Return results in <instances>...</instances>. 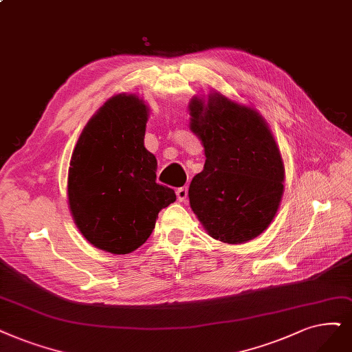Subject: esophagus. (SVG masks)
<instances>
[{
  "label": "esophagus",
  "mask_w": 352,
  "mask_h": 352,
  "mask_svg": "<svg viewBox=\"0 0 352 352\" xmlns=\"http://www.w3.org/2000/svg\"><path fill=\"white\" fill-rule=\"evenodd\" d=\"M187 196H188L187 187H181V188L177 190V199H178V201H187Z\"/></svg>",
  "instance_id": "34e87169"
}]
</instances>
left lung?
Wrapping results in <instances>:
<instances>
[{"instance_id": "obj_1", "label": "left lung", "mask_w": 352, "mask_h": 352, "mask_svg": "<svg viewBox=\"0 0 352 352\" xmlns=\"http://www.w3.org/2000/svg\"><path fill=\"white\" fill-rule=\"evenodd\" d=\"M190 129L204 146L203 171L188 199L206 232L225 243L256 238L274 219L284 191V164L263 116L220 93L192 97Z\"/></svg>"}]
</instances>
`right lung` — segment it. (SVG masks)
Listing matches in <instances>:
<instances>
[{
  "instance_id": "right-lung-1",
  "label": "right lung",
  "mask_w": 352,
  "mask_h": 352,
  "mask_svg": "<svg viewBox=\"0 0 352 352\" xmlns=\"http://www.w3.org/2000/svg\"><path fill=\"white\" fill-rule=\"evenodd\" d=\"M149 109L135 94H117L89 119L68 171V204L76 228L96 248L129 254L145 243L158 213L175 201L156 183L145 148Z\"/></svg>"
}]
</instances>
